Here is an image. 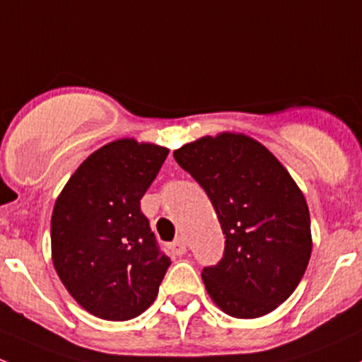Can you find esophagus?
I'll return each mask as SVG.
<instances>
[{"instance_id": "obj_1", "label": "esophagus", "mask_w": 362, "mask_h": 362, "mask_svg": "<svg viewBox=\"0 0 362 362\" xmlns=\"http://www.w3.org/2000/svg\"><path fill=\"white\" fill-rule=\"evenodd\" d=\"M170 250H171V253H175V255H184L185 251H187V243H185L184 238H177L170 245Z\"/></svg>"}]
</instances>
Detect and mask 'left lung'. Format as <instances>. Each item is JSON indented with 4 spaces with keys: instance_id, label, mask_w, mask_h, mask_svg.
<instances>
[{
    "instance_id": "obj_1",
    "label": "left lung",
    "mask_w": 362,
    "mask_h": 362,
    "mask_svg": "<svg viewBox=\"0 0 362 362\" xmlns=\"http://www.w3.org/2000/svg\"><path fill=\"white\" fill-rule=\"evenodd\" d=\"M173 158L210 197L226 234L223 258L204 267V288L238 319L269 314L295 291L312 253L310 215L291 175L258 140L222 132Z\"/></svg>"
}]
</instances>
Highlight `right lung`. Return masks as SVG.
Segmentation results:
<instances>
[{
    "label": "right lung",
    "instance_id": "obj_1",
    "mask_svg": "<svg viewBox=\"0 0 362 362\" xmlns=\"http://www.w3.org/2000/svg\"><path fill=\"white\" fill-rule=\"evenodd\" d=\"M168 149L117 139L71 175L52 213V260L86 312L128 321L152 305L170 258L156 245L140 199Z\"/></svg>",
    "mask_w": 362,
    "mask_h": 362
}]
</instances>
